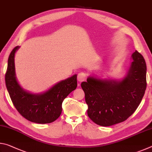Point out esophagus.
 I'll return each instance as SVG.
<instances>
[{
	"label": "esophagus",
	"mask_w": 152,
	"mask_h": 152,
	"mask_svg": "<svg viewBox=\"0 0 152 152\" xmlns=\"http://www.w3.org/2000/svg\"><path fill=\"white\" fill-rule=\"evenodd\" d=\"M86 78V74L84 72H80L78 74V82H81L82 81H84Z\"/></svg>",
	"instance_id": "obj_1"
}]
</instances>
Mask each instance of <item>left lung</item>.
<instances>
[{"label":"left lung","mask_w":152,"mask_h":152,"mask_svg":"<svg viewBox=\"0 0 152 152\" xmlns=\"http://www.w3.org/2000/svg\"><path fill=\"white\" fill-rule=\"evenodd\" d=\"M121 79L90 75L81 83L88 105L87 113L96 124L107 127L124 121L137 109L146 89V64L135 51Z\"/></svg>","instance_id":"8db88e82"}]
</instances>
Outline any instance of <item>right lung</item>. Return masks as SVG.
<instances>
[{"instance_id":"right-lung-1","label":"right lung","mask_w":152,"mask_h":152,"mask_svg":"<svg viewBox=\"0 0 152 152\" xmlns=\"http://www.w3.org/2000/svg\"><path fill=\"white\" fill-rule=\"evenodd\" d=\"M19 46L12 50L8 59L5 74L7 91L15 107L20 115L30 121L45 124L56 121L62 110V102L76 88L77 74L61 80L42 93H32L20 85L16 77L15 56Z\"/></svg>"}]
</instances>
